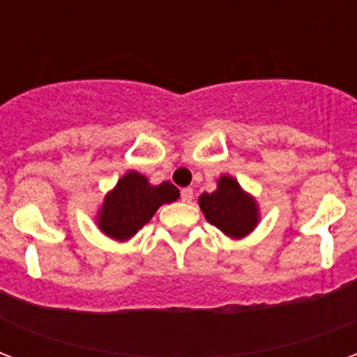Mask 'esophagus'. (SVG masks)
<instances>
[{"instance_id": "esophagus-1", "label": "esophagus", "mask_w": 357, "mask_h": 357, "mask_svg": "<svg viewBox=\"0 0 357 357\" xmlns=\"http://www.w3.org/2000/svg\"><path fill=\"white\" fill-rule=\"evenodd\" d=\"M179 195H181V202H185V204H190V200H192V189H189V187H187V189H181V192H179Z\"/></svg>"}]
</instances>
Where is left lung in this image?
<instances>
[{
  "label": "left lung",
  "mask_w": 357,
  "mask_h": 357,
  "mask_svg": "<svg viewBox=\"0 0 357 357\" xmlns=\"http://www.w3.org/2000/svg\"><path fill=\"white\" fill-rule=\"evenodd\" d=\"M200 209L213 226L229 237H244L257 224V206L229 176L218 179V189L200 196Z\"/></svg>",
  "instance_id": "8db88e82"
}]
</instances>
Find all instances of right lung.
<instances>
[{
  "instance_id": "add662e5",
  "label": "right lung",
  "mask_w": 357,
  "mask_h": 357,
  "mask_svg": "<svg viewBox=\"0 0 357 357\" xmlns=\"http://www.w3.org/2000/svg\"><path fill=\"white\" fill-rule=\"evenodd\" d=\"M178 196L179 190L168 181L153 187L144 176L128 172L105 196L98 224L105 235L123 241L137 234L162 204L178 200Z\"/></svg>"
}]
</instances>
